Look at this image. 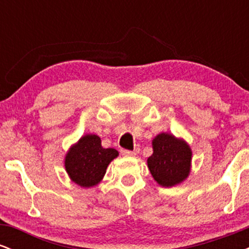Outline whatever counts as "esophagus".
I'll list each match as a JSON object with an SVG mask.
<instances>
[{"label": "esophagus", "instance_id": "esophagus-1", "mask_svg": "<svg viewBox=\"0 0 249 249\" xmlns=\"http://www.w3.org/2000/svg\"><path fill=\"white\" fill-rule=\"evenodd\" d=\"M123 156L125 157H134L136 156V152H133V151H128V150H122L121 151Z\"/></svg>", "mask_w": 249, "mask_h": 249}]
</instances>
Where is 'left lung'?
Instances as JSON below:
<instances>
[{
  "label": "left lung",
  "mask_w": 249,
  "mask_h": 249,
  "mask_svg": "<svg viewBox=\"0 0 249 249\" xmlns=\"http://www.w3.org/2000/svg\"><path fill=\"white\" fill-rule=\"evenodd\" d=\"M152 156L147 167L153 179L162 187H172L188 178L192 166V150L186 141L172 133L161 132L152 141Z\"/></svg>",
  "instance_id": "left-lung-1"
}]
</instances>
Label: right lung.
<instances>
[{
    "instance_id": "obj_1",
    "label": "right lung",
    "mask_w": 249,
    "mask_h": 249,
    "mask_svg": "<svg viewBox=\"0 0 249 249\" xmlns=\"http://www.w3.org/2000/svg\"><path fill=\"white\" fill-rule=\"evenodd\" d=\"M119 156L115 148H104L97 134L88 133L71 145L64 157V167L70 180L81 187L98 185L107 168Z\"/></svg>"
}]
</instances>
